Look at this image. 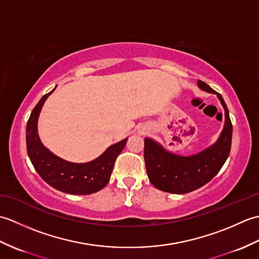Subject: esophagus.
<instances>
[{
  "label": "esophagus",
  "instance_id": "1",
  "mask_svg": "<svg viewBox=\"0 0 259 259\" xmlns=\"http://www.w3.org/2000/svg\"><path fill=\"white\" fill-rule=\"evenodd\" d=\"M140 134H141V135H142V134H145V133H142V131H141V133H140Z\"/></svg>",
  "mask_w": 259,
  "mask_h": 259
}]
</instances>
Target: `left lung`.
<instances>
[{"instance_id": "left-lung-1", "label": "left lung", "mask_w": 259, "mask_h": 259, "mask_svg": "<svg viewBox=\"0 0 259 259\" xmlns=\"http://www.w3.org/2000/svg\"><path fill=\"white\" fill-rule=\"evenodd\" d=\"M201 90L216 93L225 110V125L218 140L196 155L184 157L159 145L150 138H145V162L150 183L159 190L170 194H187L209 183L227 160L232 147L233 124L222 95L212 90L203 81L198 80Z\"/></svg>"}]
</instances>
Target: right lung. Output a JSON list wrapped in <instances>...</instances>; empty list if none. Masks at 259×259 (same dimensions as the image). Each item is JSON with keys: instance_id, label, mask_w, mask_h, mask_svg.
Listing matches in <instances>:
<instances>
[{"instance_id": "right-lung-1", "label": "right lung", "mask_w": 259, "mask_h": 259, "mask_svg": "<svg viewBox=\"0 0 259 259\" xmlns=\"http://www.w3.org/2000/svg\"><path fill=\"white\" fill-rule=\"evenodd\" d=\"M56 88L43 96L32 110L26 124L27 155L36 172L53 188L70 195L93 194L108 185L115 159L128 138L110 146L101 156L85 163L70 162L54 155L38 138L37 119L43 104Z\"/></svg>"}]
</instances>
